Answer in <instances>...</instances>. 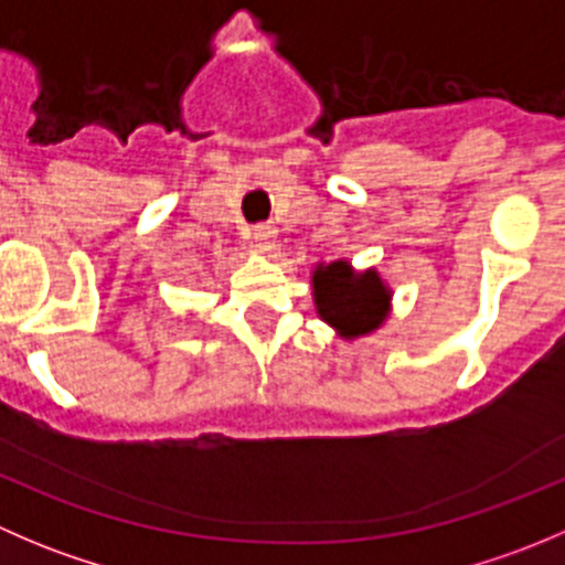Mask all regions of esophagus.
<instances>
[{
    "mask_svg": "<svg viewBox=\"0 0 565 565\" xmlns=\"http://www.w3.org/2000/svg\"><path fill=\"white\" fill-rule=\"evenodd\" d=\"M250 241H254L256 248L267 250V248L273 246V241H276V230H273L270 224L254 226V232H250Z\"/></svg>",
    "mask_w": 565,
    "mask_h": 565,
    "instance_id": "34e87169",
    "label": "esophagus"
}]
</instances>
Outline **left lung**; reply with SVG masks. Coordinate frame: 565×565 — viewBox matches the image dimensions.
<instances>
[{
  "label": "left lung",
  "mask_w": 565,
  "mask_h": 565,
  "mask_svg": "<svg viewBox=\"0 0 565 565\" xmlns=\"http://www.w3.org/2000/svg\"><path fill=\"white\" fill-rule=\"evenodd\" d=\"M315 298L319 317L352 339L383 322L391 295L374 270L355 276L347 262H333L315 273Z\"/></svg>",
  "instance_id": "1"
}]
</instances>
